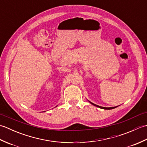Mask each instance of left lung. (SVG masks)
Masks as SVG:
<instances>
[{
	"instance_id": "8db88e82",
	"label": "left lung",
	"mask_w": 147,
	"mask_h": 147,
	"mask_svg": "<svg viewBox=\"0 0 147 147\" xmlns=\"http://www.w3.org/2000/svg\"><path fill=\"white\" fill-rule=\"evenodd\" d=\"M90 104H92V105H94V106H96V107H98L100 108V109H105V110H110V109H115V107H117V106H116V107H101V106H99V105H96V104H93V103H92L91 102H90Z\"/></svg>"
}]
</instances>
